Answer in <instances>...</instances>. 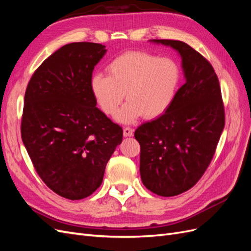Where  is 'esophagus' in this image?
Here are the masks:
<instances>
[{"instance_id":"esophagus-1","label":"esophagus","mask_w":251,"mask_h":251,"mask_svg":"<svg viewBox=\"0 0 251 251\" xmlns=\"http://www.w3.org/2000/svg\"><path fill=\"white\" fill-rule=\"evenodd\" d=\"M133 135H134L133 128L128 127V126L124 128V136H125V137H131V136H133Z\"/></svg>"}]
</instances>
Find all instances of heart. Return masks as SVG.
<instances>
[{
  "instance_id": "heart-1",
  "label": "heart",
  "mask_w": 251,
  "mask_h": 251,
  "mask_svg": "<svg viewBox=\"0 0 251 251\" xmlns=\"http://www.w3.org/2000/svg\"><path fill=\"white\" fill-rule=\"evenodd\" d=\"M108 75L95 73L90 87L98 107L105 115L116 113L125 96L127 102L116 115L123 124H133L144 115L160 117L176 98L181 80L179 65L169 57L146 51H130L114 58Z\"/></svg>"
}]
</instances>
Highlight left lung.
Listing matches in <instances>:
<instances>
[{"mask_svg":"<svg viewBox=\"0 0 251 251\" xmlns=\"http://www.w3.org/2000/svg\"><path fill=\"white\" fill-rule=\"evenodd\" d=\"M176 50L185 83L163 115L135 131L140 144L143 185L158 196L173 197L192 188L206 171L221 136L225 114L214 68L187 44L151 40Z\"/></svg>","mask_w":251,"mask_h":251,"instance_id":"obj_1","label":"left lung"}]
</instances>
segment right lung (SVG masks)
Here are the masks:
<instances>
[{
    "instance_id": "right-lung-1",
    "label": "right lung",
    "mask_w": 251,
    "mask_h": 251,
    "mask_svg": "<svg viewBox=\"0 0 251 251\" xmlns=\"http://www.w3.org/2000/svg\"><path fill=\"white\" fill-rule=\"evenodd\" d=\"M105 52L101 44L65 45L37 68L26 89L23 143L45 184L69 200L100 186L123 141V128L96 108L90 87Z\"/></svg>"
}]
</instances>
